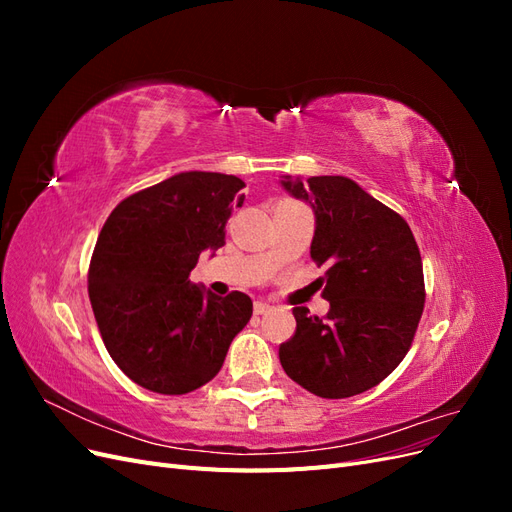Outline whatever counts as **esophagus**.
I'll use <instances>...</instances> for the list:
<instances>
[{
	"mask_svg": "<svg viewBox=\"0 0 512 512\" xmlns=\"http://www.w3.org/2000/svg\"><path fill=\"white\" fill-rule=\"evenodd\" d=\"M271 309H273V305H269V303H265V301H256V303H254V314H256V316L269 314Z\"/></svg>",
	"mask_w": 512,
	"mask_h": 512,
	"instance_id": "34e87169",
	"label": "esophagus"
}]
</instances>
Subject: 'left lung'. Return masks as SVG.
Listing matches in <instances>:
<instances>
[{"instance_id":"1","label":"left lung","mask_w":512,"mask_h":512,"mask_svg":"<svg viewBox=\"0 0 512 512\" xmlns=\"http://www.w3.org/2000/svg\"><path fill=\"white\" fill-rule=\"evenodd\" d=\"M312 207V258L331 262L324 318L294 307L297 331L280 346L286 374L318 397L369 391L404 361L425 305L423 260L399 213L348 177H282Z\"/></svg>"}]
</instances>
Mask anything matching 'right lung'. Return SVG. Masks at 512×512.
Instances as JSON below:
<instances>
[{"label":"right lung","instance_id":"right-lung-1","mask_svg":"<svg viewBox=\"0 0 512 512\" xmlns=\"http://www.w3.org/2000/svg\"><path fill=\"white\" fill-rule=\"evenodd\" d=\"M243 188L235 175L188 170L121 200L100 230L89 301L111 359L147 391L185 395L213 380L252 318L247 294L190 282L198 256L224 245Z\"/></svg>","mask_w":512,"mask_h":512}]
</instances>
